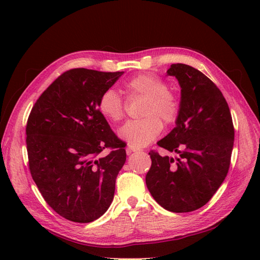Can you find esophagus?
Segmentation results:
<instances>
[{
  "instance_id": "1",
  "label": "esophagus",
  "mask_w": 260,
  "mask_h": 260,
  "mask_svg": "<svg viewBox=\"0 0 260 260\" xmlns=\"http://www.w3.org/2000/svg\"><path fill=\"white\" fill-rule=\"evenodd\" d=\"M138 151H140V148L139 147H137V146H135V145H128V147H127V154L129 155V154H131L132 152H138Z\"/></svg>"
}]
</instances>
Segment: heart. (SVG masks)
Returning a JSON list of instances; mask_svg holds the SVG:
<instances>
[{"mask_svg":"<svg viewBox=\"0 0 260 260\" xmlns=\"http://www.w3.org/2000/svg\"><path fill=\"white\" fill-rule=\"evenodd\" d=\"M124 91L130 98L144 99L141 108L142 119L125 123L119 130V136L135 146H145L154 141L162 130V122L170 124L178 118L180 104L174 93L158 77L142 74L133 77L124 83ZM99 111L106 119L119 122L124 117V104L114 89L102 93L99 100Z\"/></svg>","mask_w":260,"mask_h":260,"instance_id":"b5f03b06","label":"heart"}]
</instances>
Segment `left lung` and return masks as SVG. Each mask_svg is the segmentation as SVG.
<instances>
[{"instance_id": "obj_1", "label": "left lung", "mask_w": 260, "mask_h": 260, "mask_svg": "<svg viewBox=\"0 0 260 260\" xmlns=\"http://www.w3.org/2000/svg\"><path fill=\"white\" fill-rule=\"evenodd\" d=\"M181 88L176 127L157 142L179 158L149 152L145 182L161 207L172 212L201 208L222 184L230 167L234 128L221 91L200 70L172 64L167 70Z\"/></svg>"}]
</instances>
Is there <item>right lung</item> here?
<instances>
[{"mask_svg":"<svg viewBox=\"0 0 260 260\" xmlns=\"http://www.w3.org/2000/svg\"><path fill=\"white\" fill-rule=\"evenodd\" d=\"M122 74L70 69L41 94L29 115L31 176L45 202L70 221H94L113 202L127 154L100 113L99 100ZM105 148L111 153L100 157Z\"/></svg>","mask_w":260,"mask_h":260,"instance_id":"1","label":"right lung"}]
</instances>
